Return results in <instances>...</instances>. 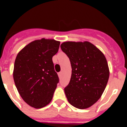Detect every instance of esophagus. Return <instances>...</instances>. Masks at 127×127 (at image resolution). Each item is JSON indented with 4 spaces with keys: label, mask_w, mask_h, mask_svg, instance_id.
Segmentation results:
<instances>
[{
    "label": "esophagus",
    "mask_w": 127,
    "mask_h": 127,
    "mask_svg": "<svg viewBox=\"0 0 127 127\" xmlns=\"http://www.w3.org/2000/svg\"><path fill=\"white\" fill-rule=\"evenodd\" d=\"M58 76H59V77H61L62 76V72H58Z\"/></svg>",
    "instance_id": "34e87169"
}]
</instances>
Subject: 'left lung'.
Masks as SVG:
<instances>
[{"label": "left lung", "instance_id": "8db88e82", "mask_svg": "<svg viewBox=\"0 0 127 127\" xmlns=\"http://www.w3.org/2000/svg\"><path fill=\"white\" fill-rule=\"evenodd\" d=\"M60 47L72 67L70 82L64 88L67 100L76 108H88L100 98L106 87L109 77L107 60L88 41L64 42Z\"/></svg>", "mask_w": 127, "mask_h": 127}]
</instances>
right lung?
Returning a JSON list of instances; mask_svg holds the SVG:
<instances>
[{"label": "right lung", "instance_id": "1", "mask_svg": "<svg viewBox=\"0 0 127 127\" xmlns=\"http://www.w3.org/2000/svg\"><path fill=\"white\" fill-rule=\"evenodd\" d=\"M60 41L42 38L25 46L18 53L13 78L23 100L40 109L52 100L59 79L52 58L58 51Z\"/></svg>", "mask_w": 127, "mask_h": 127}]
</instances>
